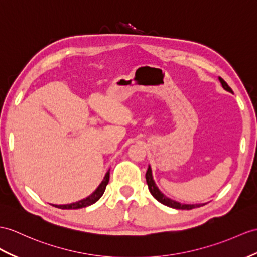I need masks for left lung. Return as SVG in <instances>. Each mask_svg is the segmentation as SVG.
<instances>
[{
	"label": "left lung",
	"mask_w": 257,
	"mask_h": 257,
	"mask_svg": "<svg viewBox=\"0 0 257 257\" xmlns=\"http://www.w3.org/2000/svg\"><path fill=\"white\" fill-rule=\"evenodd\" d=\"M108 182H109V174H105L104 179L102 180V182L100 183V185L98 186V189L95 192H93L91 195H89L88 197H87V198L81 199V201L76 202V203H74V204L59 205V206H55V207L61 208V209H79V208L87 207V206H89V205H92L93 203H96L98 199L103 195L104 190H105V186H107ZM152 194H153V196L156 199H157V196H156V195H159V191H158L157 187H155L154 190H152ZM157 201H158V199H157Z\"/></svg>",
	"instance_id": "1"
}]
</instances>
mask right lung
I'll return each mask as SVG.
<instances>
[{
    "mask_svg": "<svg viewBox=\"0 0 257 257\" xmlns=\"http://www.w3.org/2000/svg\"><path fill=\"white\" fill-rule=\"evenodd\" d=\"M149 171H150V168L148 169L147 173H149ZM147 173H146V174H147ZM158 191H159V190H158ZM156 196H157L158 202H160L161 204H164V205L168 206V207H171V208H174V209H186V210H190V209L196 208V207H201V206H203V205H201V204H198V205L180 204V203H178V202H176V201H172V199H170V198H167V197L164 195V194L160 193V191H159V195H156Z\"/></svg>",
    "mask_w": 257,
    "mask_h": 257,
    "instance_id": "1",
    "label": "right lung"
}]
</instances>
